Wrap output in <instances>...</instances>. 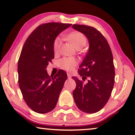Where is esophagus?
<instances>
[{"instance_id": "esophagus-1", "label": "esophagus", "mask_w": 135, "mask_h": 135, "mask_svg": "<svg viewBox=\"0 0 135 135\" xmlns=\"http://www.w3.org/2000/svg\"><path fill=\"white\" fill-rule=\"evenodd\" d=\"M68 78H72V75H71V74H68Z\"/></svg>"}]
</instances>
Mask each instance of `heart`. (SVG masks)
Wrapping results in <instances>:
<instances>
[{"label": "heart", "mask_w": 135, "mask_h": 135, "mask_svg": "<svg viewBox=\"0 0 135 135\" xmlns=\"http://www.w3.org/2000/svg\"><path fill=\"white\" fill-rule=\"evenodd\" d=\"M68 38L74 44L76 48L80 49L87 43V38L83 33L78 31H74L69 34ZM61 45V38L56 37L53 42V50L55 53H57L60 50ZM77 60L71 57H63L59 61L60 67L66 71H72L77 65Z\"/></svg>", "instance_id": "obj_1"}]
</instances>
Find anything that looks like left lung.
<instances>
[{"label": "left lung", "mask_w": 135, "mask_h": 135, "mask_svg": "<svg viewBox=\"0 0 135 135\" xmlns=\"http://www.w3.org/2000/svg\"><path fill=\"white\" fill-rule=\"evenodd\" d=\"M72 27L84 34L89 41V50L78 69L83 80L88 78V82L73 77L76 85L73 96L79 109L95 113L104 107L111 95L115 82L113 56L107 39L96 28L79 24Z\"/></svg>", "instance_id": "left-lung-1"}]
</instances>
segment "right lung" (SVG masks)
Returning a JSON list of instances; mask_svg holds the SVG:
<instances>
[{
  "label": "right lung",
  "mask_w": 135,
  "mask_h": 135,
  "mask_svg": "<svg viewBox=\"0 0 135 135\" xmlns=\"http://www.w3.org/2000/svg\"><path fill=\"white\" fill-rule=\"evenodd\" d=\"M71 24L48 23L31 33L22 48L18 61V84L23 98L31 109L45 114L56 107L67 74L60 69L49 76L47 66L54 58L53 42Z\"/></svg>",
  "instance_id": "1"
}]
</instances>
